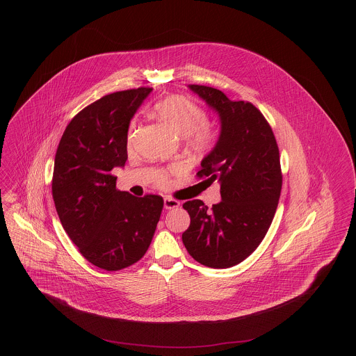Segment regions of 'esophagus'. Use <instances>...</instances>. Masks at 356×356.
<instances>
[{"label": "esophagus", "instance_id": "esophagus-1", "mask_svg": "<svg viewBox=\"0 0 356 356\" xmlns=\"http://www.w3.org/2000/svg\"><path fill=\"white\" fill-rule=\"evenodd\" d=\"M177 207H179V202H177L174 199H170V197L164 199V208L165 209H172V208H177Z\"/></svg>", "mask_w": 356, "mask_h": 356}]
</instances>
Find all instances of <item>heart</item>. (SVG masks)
<instances>
[{
	"mask_svg": "<svg viewBox=\"0 0 356 356\" xmlns=\"http://www.w3.org/2000/svg\"><path fill=\"white\" fill-rule=\"evenodd\" d=\"M153 111L165 126L177 136L186 137L193 147L205 145L212 137V129L205 123L207 116L203 108L186 97H167L157 102Z\"/></svg>",
	"mask_w": 356,
	"mask_h": 356,
	"instance_id": "obj_1",
	"label": "heart"
}]
</instances>
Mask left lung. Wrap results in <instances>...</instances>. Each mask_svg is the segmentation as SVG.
<instances>
[{"label":"left lung","instance_id":"8db88e82","mask_svg":"<svg viewBox=\"0 0 356 356\" xmlns=\"http://www.w3.org/2000/svg\"><path fill=\"white\" fill-rule=\"evenodd\" d=\"M188 88L219 118L218 141L197 177L219 182L222 202L211 209L202 200L184 204L191 226L182 241L196 261L227 268L254 252L273 222L282 188L280 152L270 124L251 102H232L209 86Z\"/></svg>","mask_w":356,"mask_h":356}]
</instances>
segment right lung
Returning <instances> with one entry per match:
<instances>
[{"label":"right lung","mask_w":356,"mask_h":356,"mask_svg":"<svg viewBox=\"0 0 356 356\" xmlns=\"http://www.w3.org/2000/svg\"><path fill=\"white\" fill-rule=\"evenodd\" d=\"M151 92H116L88 105L68 123L54 157L51 195L60 222L83 257L106 271L145 254L163 209L160 196L118 191L111 174L126 164L130 120Z\"/></svg>","instance_id":"1"}]
</instances>
